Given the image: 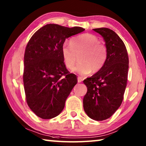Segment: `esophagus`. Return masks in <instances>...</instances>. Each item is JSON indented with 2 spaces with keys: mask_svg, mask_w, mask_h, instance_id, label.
I'll return each instance as SVG.
<instances>
[{
  "mask_svg": "<svg viewBox=\"0 0 146 146\" xmlns=\"http://www.w3.org/2000/svg\"><path fill=\"white\" fill-rule=\"evenodd\" d=\"M78 82H81L83 80V78L81 77V76H78Z\"/></svg>",
  "mask_w": 146,
  "mask_h": 146,
  "instance_id": "esophagus-1",
  "label": "esophagus"
}]
</instances>
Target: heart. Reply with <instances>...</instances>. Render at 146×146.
<instances>
[{
  "instance_id": "heart-1",
  "label": "heart",
  "mask_w": 146,
  "mask_h": 146,
  "mask_svg": "<svg viewBox=\"0 0 146 146\" xmlns=\"http://www.w3.org/2000/svg\"><path fill=\"white\" fill-rule=\"evenodd\" d=\"M80 62L74 71L81 75L97 72L102 68L107 60L106 47L92 34L86 33L76 36L70 40V44L64 43L61 47V55L66 67L74 68L80 55Z\"/></svg>"
}]
</instances>
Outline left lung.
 Masks as SVG:
<instances>
[{"label":"left lung","instance_id":"left-lung-1","mask_svg":"<svg viewBox=\"0 0 146 146\" xmlns=\"http://www.w3.org/2000/svg\"><path fill=\"white\" fill-rule=\"evenodd\" d=\"M93 30L102 36L108 57L101 70L83 81L88 88L83 107L89 117L101 121L111 117L122 102L129 58L124 43L115 31L106 28Z\"/></svg>","mask_w":146,"mask_h":146}]
</instances>
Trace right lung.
Wrapping results in <instances>:
<instances>
[{
    "label": "right lung",
    "instance_id": "right-lung-1",
    "mask_svg": "<svg viewBox=\"0 0 146 146\" xmlns=\"http://www.w3.org/2000/svg\"><path fill=\"white\" fill-rule=\"evenodd\" d=\"M85 29L49 24L42 27L29 39L24 53L23 82L29 108L38 117L58 116L76 83L75 74L66 69L61 47L70 36Z\"/></svg>",
    "mask_w": 146,
    "mask_h": 146
}]
</instances>
